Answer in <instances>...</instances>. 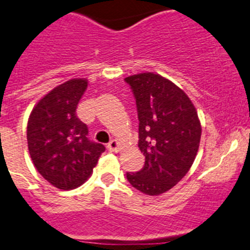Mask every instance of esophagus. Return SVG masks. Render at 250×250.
<instances>
[{
    "label": "esophagus",
    "instance_id": "esophagus-1",
    "mask_svg": "<svg viewBox=\"0 0 250 250\" xmlns=\"http://www.w3.org/2000/svg\"><path fill=\"white\" fill-rule=\"evenodd\" d=\"M109 151H113V153H117V151L121 150V143L117 141V139H112L111 142L107 146Z\"/></svg>",
    "mask_w": 250,
    "mask_h": 250
}]
</instances>
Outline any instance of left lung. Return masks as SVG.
Segmentation results:
<instances>
[{
    "mask_svg": "<svg viewBox=\"0 0 250 250\" xmlns=\"http://www.w3.org/2000/svg\"><path fill=\"white\" fill-rule=\"evenodd\" d=\"M137 102L138 146L146 157L141 171L127 172L133 188L158 196L174 188L192 167L201 139V122L188 96L154 72L125 79Z\"/></svg>",
    "mask_w": 250,
    "mask_h": 250,
    "instance_id": "left-lung-1",
    "label": "left lung"
}]
</instances>
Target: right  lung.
Here are the masks:
<instances>
[{"label":"right lung","instance_id":"right-lung-1","mask_svg":"<svg viewBox=\"0 0 250 250\" xmlns=\"http://www.w3.org/2000/svg\"><path fill=\"white\" fill-rule=\"evenodd\" d=\"M86 79H71L49 91L33 107L27 125L28 150L34 167L60 190L83 185L104 151L88 141V129L76 116L87 88Z\"/></svg>","mask_w":250,"mask_h":250}]
</instances>
